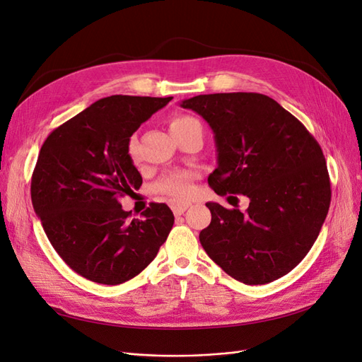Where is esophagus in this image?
Instances as JSON below:
<instances>
[{
	"label": "esophagus",
	"instance_id": "34e87169",
	"mask_svg": "<svg viewBox=\"0 0 362 362\" xmlns=\"http://www.w3.org/2000/svg\"><path fill=\"white\" fill-rule=\"evenodd\" d=\"M170 206H172V211H173L175 216H181L190 206V204H185V202H182V204H172Z\"/></svg>",
	"mask_w": 362,
	"mask_h": 362
}]
</instances>
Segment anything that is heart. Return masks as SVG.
Returning a JSON list of instances; mask_svg holds the SVG:
<instances>
[{"instance_id":"obj_1","label":"heart","mask_w":362,"mask_h":362,"mask_svg":"<svg viewBox=\"0 0 362 362\" xmlns=\"http://www.w3.org/2000/svg\"><path fill=\"white\" fill-rule=\"evenodd\" d=\"M199 125L201 124L192 116H177L170 119V133L172 136H178L184 131H187L189 128ZM128 156L133 163L139 161V144L137 139L133 136L128 140ZM193 181H194V173L189 170H177V172H170L166 177H163L157 182V192L161 194H166L173 201H182L190 198V194L193 193Z\"/></svg>"}]
</instances>
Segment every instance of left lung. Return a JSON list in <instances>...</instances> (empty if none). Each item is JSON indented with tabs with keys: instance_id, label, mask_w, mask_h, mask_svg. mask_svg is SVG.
Listing matches in <instances>:
<instances>
[{
	"instance_id": "1",
	"label": "left lung",
	"mask_w": 362,
	"mask_h": 362,
	"mask_svg": "<svg viewBox=\"0 0 362 362\" xmlns=\"http://www.w3.org/2000/svg\"><path fill=\"white\" fill-rule=\"evenodd\" d=\"M211 127L217 193L245 194V213L208 202L199 242L234 279L259 286L287 275L319 237L331 204L323 151L290 112L261 93L198 95L181 103Z\"/></svg>"
}]
</instances>
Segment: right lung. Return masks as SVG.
Segmentation results:
<instances>
[{
  "mask_svg": "<svg viewBox=\"0 0 362 362\" xmlns=\"http://www.w3.org/2000/svg\"><path fill=\"white\" fill-rule=\"evenodd\" d=\"M172 96L113 95L93 103L43 141L31 202L62 259L83 278L117 286L148 267L173 226L166 204L131 221L120 199L140 189L128 140Z\"/></svg>",
  "mask_w": 362,
  "mask_h": 362,
  "instance_id": "add662e5",
  "label": "right lung"
}]
</instances>
